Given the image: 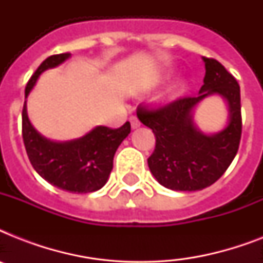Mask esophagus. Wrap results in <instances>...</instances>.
<instances>
[{
  "mask_svg": "<svg viewBox=\"0 0 263 263\" xmlns=\"http://www.w3.org/2000/svg\"><path fill=\"white\" fill-rule=\"evenodd\" d=\"M129 123H131L132 129H136V128L140 127V121L138 120V117H135V116H131V117H129Z\"/></svg>",
  "mask_w": 263,
  "mask_h": 263,
  "instance_id": "34e87169",
  "label": "esophagus"
}]
</instances>
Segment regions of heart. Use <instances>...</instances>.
I'll use <instances>...</instances> for the list:
<instances>
[{"mask_svg":"<svg viewBox=\"0 0 263 263\" xmlns=\"http://www.w3.org/2000/svg\"><path fill=\"white\" fill-rule=\"evenodd\" d=\"M168 78L169 73H164V75H161L160 78H158V82H164V80H166ZM185 91H187V83H185V80H177V82H175V83L166 90V92H165L164 95V101L165 102H173L176 99H179L180 97H183V95L185 94Z\"/></svg>","mask_w":263,"mask_h":263,"instance_id":"b5f03b06","label":"heart"}]
</instances>
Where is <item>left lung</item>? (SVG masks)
Returning <instances> with one entry per match:
<instances>
[{
  "label": "left lung",
  "instance_id": "8db88e82",
  "mask_svg": "<svg viewBox=\"0 0 263 263\" xmlns=\"http://www.w3.org/2000/svg\"><path fill=\"white\" fill-rule=\"evenodd\" d=\"M202 60L206 75L198 97L177 99L156 110L139 107L136 111L140 123L156 135V148L147 160L150 172L173 191H198L216 183L240 143V87L217 60ZM212 95L224 99L229 120L221 132L206 134L196 125L193 115L197 105Z\"/></svg>",
  "mask_w": 263,
  "mask_h": 263
}]
</instances>
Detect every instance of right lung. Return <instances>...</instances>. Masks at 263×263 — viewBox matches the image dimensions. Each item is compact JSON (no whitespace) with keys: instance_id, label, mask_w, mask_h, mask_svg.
<instances>
[{"instance_id":"right-lung-1","label":"right lung","mask_w":263,"mask_h":263,"mask_svg":"<svg viewBox=\"0 0 263 263\" xmlns=\"http://www.w3.org/2000/svg\"><path fill=\"white\" fill-rule=\"evenodd\" d=\"M69 57L71 53L47 57L27 83L26 99L43 72L59 67ZM22 116L23 140L31 165L47 183L75 194L98 191L106 184L113 169L116 150L131 132V124L127 121L117 129L98 125L82 138L55 142L39 134L31 124L27 101Z\"/></svg>"}]
</instances>
